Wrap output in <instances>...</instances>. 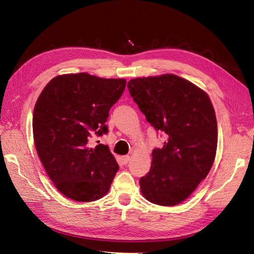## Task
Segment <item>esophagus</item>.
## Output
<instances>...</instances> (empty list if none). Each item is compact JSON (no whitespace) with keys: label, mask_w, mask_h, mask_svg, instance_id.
Masks as SVG:
<instances>
[{"label":"esophagus","mask_w":254,"mask_h":254,"mask_svg":"<svg viewBox=\"0 0 254 254\" xmlns=\"http://www.w3.org/2000/svg\"><path fill=\"white\" fill-rule=\"evenodd\" d=\"M121 160H122V163L126 165V164L129 162V161H130V157H129V156H123V157L121 158Z\"/></svg>","instance_id":"obj_1"}]
</instances>
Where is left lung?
<instances>
[{"label":"left lung","mask_w":254,"mask_h":254,"mask_svg":"<svg viewBox=\"0 0 254 254\" xmlns=\"http://www.w3.org/2000/svg\"><path fill=\"white\" fill-rule=\"evenodd\" d=\"M129 93L156 131L162 148L152 150L149 172L140 179L148 201L171 206L193 193L213 165L217 148L216 115L209 96L173 74L129 80Z\"/></svg>","instance_id":"left-lung-1"}]
</instances>
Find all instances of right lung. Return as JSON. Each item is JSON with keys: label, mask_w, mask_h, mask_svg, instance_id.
I'll return each instance as SVG.
<instances>
[{"label": "right lung", "mask_w": 254, "mask_h": 254, "mask_svg": "<svg viewBox=\"0 0 254 254\" xmlns=\"http://www.w3.org/2000/svg\"><path fill=\"white\" fill-rule=\"evenodd\" d=\"M125 87V79L67 74L53 78L38 98L36 149L50 179L67 198L89 202L108 193L119 164L108 145L93 148L89 140L108 133L109 110Z\"/></svg>", "instance_id": "1"}]
</instances>
